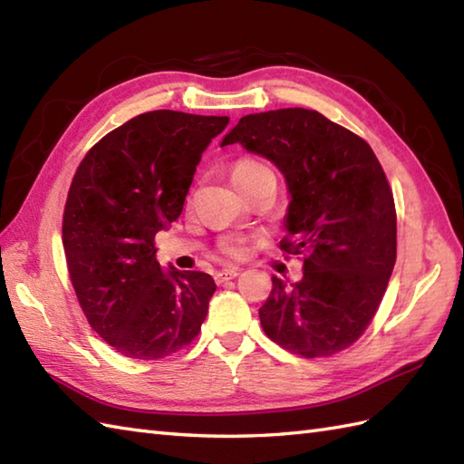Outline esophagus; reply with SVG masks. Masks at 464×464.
I'll return each mask as SVG.
<instances>
[{"label":"esophagus","instance_id":"obj_1","mask_svg":"<svg viewBox=\"0 0 464 464\" xmlns=\"http://www.w3.org/2000/svg\"><path fill=\"white\" fill-rule=\"evenodd\" d=\"M239 273H241L239 267H225V269H219V271L215 273V281L217 283H223L227 279H235Z\"/></svg>","mask_w":464,"mask_h":464}]
</instances>
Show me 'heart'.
I'll list each match as a JSON object with an SVG mask.
<instances>
[{"label": "heart", "instance_id": "b5f03b06", "mask_svg": "<svg viewBox=\"0 0 464 464\" xmlns=\"http://www.w3.org/2000/svg\"><path fill=\"white\" fill-rule=\"evenodd\" d=\"M263 169H267L263 163L259 161H253V160H241L239 163L233 165V171H231V179H233V185L235 183H241L245 179H249L251 175L259 173ZM221 251L225 255H229V257H241V255L245 253V239L243 237H237V235H229V237H225L221 241Z\"/></svg>", "mask_w": 464, "mask_h": 464}]
</instances>
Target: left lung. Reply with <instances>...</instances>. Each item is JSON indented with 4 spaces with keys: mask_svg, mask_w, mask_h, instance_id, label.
<instances>
[{
    "mask_svg": "<svg viewBox=\"0 0 464 464\" xmlns=\"http://www.w3.org/2000/svg\"><path fill=\"white\" fill-rule=\"evenodd\" d=\"M269 160L289 191L281 249L304 255L297 283L273 277L261 327L301 357L357 341L377 313L397 259L395 199L367 141L319 111L251 113L223 137Z\"/></svg>",
    "mask_w": 464,
    "mask_h": 464,
    "instance_id": "1",
    "label": "left lung"
}]
</instances>
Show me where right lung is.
<instances>
[{
  "instance_id": "right-lung-1",
  "label": "right lung",
  "mask_w": 464,
  "mask_h": 464,
  "mask_svg": "<svg viewBox=\"0 0 464 464\" xmlns=\"http://www.w3.org/2000/svg\"><path fill=\"white\" fill-rule=\"evenodd\" d=\"M227 123L141 113L95 143L73 175L63 213L69 277L87 321L123 357H169L201 331L213 277L163 269L153 241L181 215L201 155Z\"/></svg>"
}]
</instances>
